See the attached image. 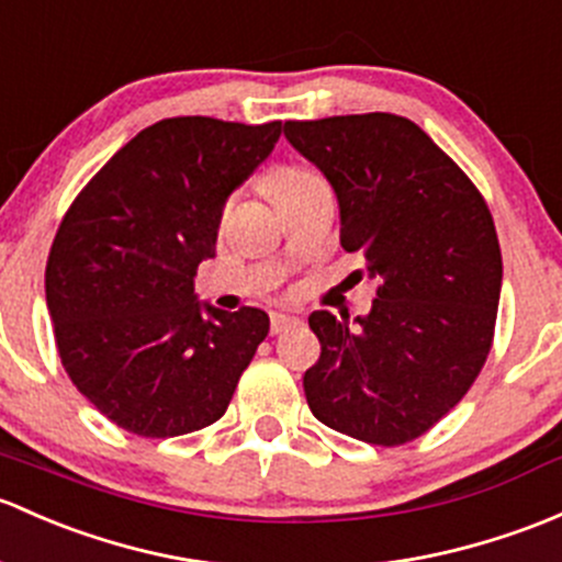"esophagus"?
Instances as JSON below:
<instances>
[{"instance_id":"esophagus-1","label":"esophagus","mask_w":562,"mask_h":562,"mask_svg":"<svg viewBox=\"0 0 562 562\" xmlns=\"http://www.w3.org/2000/svg\"><path fill=\"white\" fill-rule=\"evenodd\" d=\"M291 326H296V317H288V315H271V334H282V330H288Z\"/></svg>"}]
</instances>
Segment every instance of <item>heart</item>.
<instances>
[{
	"mask_svg": "<svg viewBox=\"0 0 562 562\" xmlns=\"http://www.w3.org/2000/svg\"><path fill=\"white\" fill-rule=\"evenodd\" d=\"M317 180L315 175L304 172V169H296V167H280L274 169V172H269L263 177V191L266 196L271 199V202H277V199L288 196V193L299 191V188H304L306 182Z\"/></svg>",
	"mask_w": 562,
	"mask_h": 562,
	"instance_id": "b5f03b06",
	"label": "heart"
}]
</instances>
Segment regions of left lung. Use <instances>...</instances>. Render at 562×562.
<instances>
[{
	"instance_id": "left-lung-1",
	"label": "left lung",
	"mask_w": 562,
	"mask_h": 562,
	"mask_svg": "<svg viewBox=\"0 0 562 562\" xmlns=\"http://www.w3.org/2000/svg\"><path fill=\"white\" fill-rule=\"evenodd\" d=\"M285 137L330 182L341 247L366 258V317L312 312L321 360L304 374L328 428L398 447L434 428L480 376L501 299L493 215L463 169L390 112L285 121Z\"/></svg>"
}]
</instances>
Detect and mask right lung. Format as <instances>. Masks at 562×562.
<instances>
[{
  "label": "right lung",
  "instance_id": "obj_1",
  "mask_svg": "<svg viewBox=\"0 0 562 562\" xmlns=\"http://www.w3.org/2000/svg\"><path fill=\"white\" fill-rule=\"evenodd\" d=\"M280 134V121H158L126 142L64 215L45 266L58 356L117 428L169 439L226 415L269 315L199 304L193 277L215 256L226 199Z\"/></svg>",
  "mask_w": 562,
  "mask_h": 562
}]
</instances>
